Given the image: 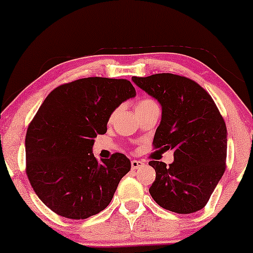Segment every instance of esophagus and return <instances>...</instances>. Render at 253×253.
Returning <instances> with one entry per match:
<instances>
[{
	"label": "esophagus",
	"mask_w": 253,
	"mask_h": 253,
	"mask_svg": "<svg viewBox=\"0 0 253 253\" xmlns=\"http://www.w3.org/2000/svg\"><path fill=\"white\" fill-rule=\"evenodd\" d=\"M130 165H132V169H140V168H143L145 163L143 161H132L130 162Z\"/></svg>",
	"instance_id": "1"
}]
</instances>
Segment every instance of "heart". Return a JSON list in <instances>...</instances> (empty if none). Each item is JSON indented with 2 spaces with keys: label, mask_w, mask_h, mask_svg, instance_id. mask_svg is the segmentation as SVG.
Segmentation results:
<instances>
[{
  "label": "heart",
  "mask_w": 253,
  "mask_h": 253,
  "mask_svg": "<svg viewBox=\"0 0 253 253\" xmlns=\"http://www.w3.org/2000/svg\"><path fill=\"white\" fill-rule=\"evenodd\" d=\"M151 103H155L152 100H141L140 102L136 104V108H139V107H143V106H146V104H151Z\"/></svg>",
  "instance_id": "obj_1"
}]
</instances>
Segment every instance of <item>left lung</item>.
I'll return each mask as SVG.
<instances>
[{
	"instance_id": "obj_1",
	"label": "left lung",
	"mask_w": 253,
	"mask_h": 253,
	"mask_svg": "<svg viewBox=\"0 0 253 253\" xmlns=\"http://www.w3.org/2000/svg\"><path fill=\"white\" fill-rule=\"evenodd\" d=\"M162 107L156 149L173 151V162L151 161L152 199L165 210L189 214L202 210L225 172L227 129L213 98L187 77L156 74L132 77Z\"/></svg>"
}]
</instances>
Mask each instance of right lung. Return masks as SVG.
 I'll return each mask as SVG.
<instances>
[{
  "instance_id": "add662e5",
  "label": "right lung",
  "mask_w": 253,
  "mask_h": 253,
  "mask_svg": "<svg viewBox=\"0 0 253 253\" xmlns=\"http://www.w3.org/2000/svg\"><path fill=\"white\" fill-rule=\"evenodd\" d=\"M135 95L127 80L88 77L59 85L40 106L26 134V172L58 215L86 219L112 201L130 162L123 153L98 162L92 146L113 112Z\"/></svg>"
}]
</instances>
